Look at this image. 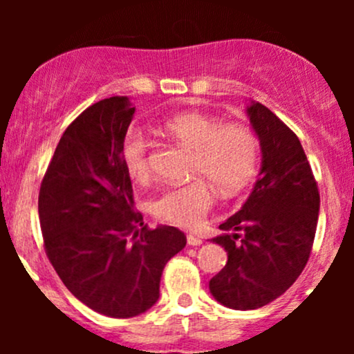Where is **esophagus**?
<instances>
[{
	"label": "esophagus",
	"mask_w": 354,
	"mask_h": 354,
	"mask_svg": "<svg viewBox=\"0 0 354 354\" xmlns=\"http://www.w3.org/2000/svg\"><path fill=\"white\" fill-rule=\"evenodd\" d=\"M186 241H188L189 246H200L203 239L200 236H194V234H188V236H186Z\"/></svg>",
	"instance_id": "1"
}]
</instances>
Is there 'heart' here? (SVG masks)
<instances>
[{"label":"heart","instance_id":"obj_1","mask_svg":"<svg viewBox=\"0 0 354 354\" xmlns=\"http://www.w3.org/2000/svg\"><path fill=\"white\" fill-rule=\"evenodd\" d=\"M165 135L193 151L191 176L196 180L166 188L151 201L158 219L181 228H194L214 203V191L230 196L251 180L258 166V138L245 124L226 123L200 111H181L161 124ZM121 163L129 180L145 185L151 178L149 141L129 129L121 141Z\"/></svg>","mask_w":354,"mask_h":354}]
</instances>
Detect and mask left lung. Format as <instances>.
I'll use <instances>...</instances> for the list:
<instances>
[{
  "mask_svg": "<svg viewBox=\"0 0 354 354\" xmlns=\"http://www.w3.org/2000/svg\"><path fill=\"white\" fill-rule=\"evenodd\" d=\"M259 138L263 166L250 198L219 225L233 231L213 238L228 263L209 281L219 303L256 310L281 296L310 259L318 225V183L293 129L265 104L248 108Z\"/></svg>",
  "mask_w": 354,
  "mask_h": 354,
  "instance_id": "8db88e82",
  "label": "left lung"
}]
</instances>
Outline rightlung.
<instances>
[{
  "mask_svg": "<svg viewBox=\"0 0 354 354\" xmlns=\"http://www.w3.org/2000/svg\"><path fill=\"white\" fill-rule=\"evenodd\" d=\"M136 108L111 96L64 129L38 196L48 259L81 303L111 318H133L160 298L168 259L186 245L174 226L151 230L135 206L121 141Z\"/></svg>",
  "mask_w": 354,
  "mask_h": 354,
  "instance_id": "add662e5",
  "label": "right lung"
}]
</instances>
